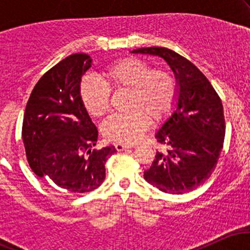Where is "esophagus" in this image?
<instances>
[{"label": "esophagus", "mask_w": 250, "mask_h": 250, "mask_svg": "<svg viewBox=\"0 0 250 250\" xmlns=\"http://www.w3.org/2000/svg\"><path fill=\"white\" fill-rule=\"evenodd\" d=\"M115 149L117 151H122V150H125V149H129V148H131V146H128V145H123V143H120V142H117V143H115Z\"/></svg>", "instance_id": "obj_1"}]
</instances>
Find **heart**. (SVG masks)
Here are the masks:
<instances>
[{
    "mask_svg": "<svg viewBox=\"0 0 250 250\" xmlns=\"http://www.w3.org/2000/svg\"><path fill=\"white\" fill-rule=\"evenodd\" d=\"M85 75L80 85L83 107L94 117L107 113L110 91L129 90L128 113L108 117L102 125L107 139L125 145L139 141L149 121L159 122L174 107L177 84L174 76L166 70H153L147 62L127 57L114 62L102 75Z\"/></svg>",
    "mask_w": 250,
    "mask_h": 250,
    "instance_id": "1",
    "label": "heart"
}]
</instances>
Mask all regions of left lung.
Returning <instances> with one entry per match:
<instances>
[{"label": "left lung", "instance_id": "left-lung-1", "mask_svg": "<svg viewBox=\"0 0 250 250\" xmlns=\"http://www.w3.org/2000/svg\"><path fill=\"white\" fill-rule=\"evenodd\" d=\"M133 54L159 56L173 70L177 94L171 115L156 130V151L143 177L168 194H183L202 185L216 167L226 134L223 107L213 85L196 67L162 47L139 48Z\"/></svg>", "mask_w": 250, "mask_h": 250}]
</instances>
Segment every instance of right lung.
Masks as SVG:
<instances>
[{
    "label": "right lung",
    "instance_id": "obj_1",
    "mask_svg": "<svg viewBox=\"0 0 250 250\" xmlns=\"http://www.w3.org/2000/svg\"><path fill=\"white\" fill-rule=\"evenodd\" d=\"M91 64L87 54L65 57L39 80L24 111L22 139L31 170L65 194L100 187L105 161L116 153L114 146L93 149L99 133L80 97Z\"/></svg>",
    "mask_w": 250,
    "mask_h": 250
}]
</instances>
